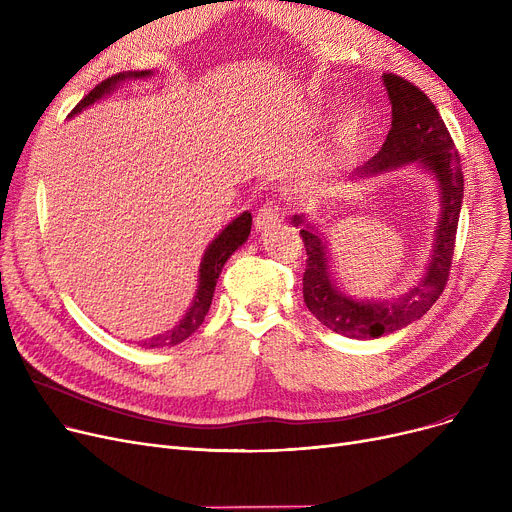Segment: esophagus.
Segmentation results:
<instances>
[{
	"label": "esophagus",
	"mask_w": 512,
	"mask_h": 512,
	"mask_svg": "<svg viewBox=\"0 0 512 512\" xmlns=\"http://www.w3.org/2000/svg\"><path fill=\"white\" fill-rule=\"evenodd\" d=\"M282 222V209L276 201H267L259 211L255 218V226L257 230H270L274 226H278Z\"/></svg>",
	"instance_id": "34e87169"
}]
</instances>
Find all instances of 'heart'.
<instances>
[{"label": "heart", "instance_id": "heart-1", "mask_svg": "<svg viewBox=\"0 0 512 512\" xmlns=\"http://www.w3.org/2000/svg\"><path fill=\"white\" fill-rule=\"evenodd\" d=\"M361 120H363V114L359 107H351L344 116H342V122H340V132H342V139H348L351 134L361 126ZM332 159H319L315 161V164L309 168V180L317 182V180H324L330 170H332Z\"/></svg>", "mask_w": 512, "mask_h": 512}]
</instances>
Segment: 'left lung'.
Returning a JSON list of instances; mask_svg holds the SVG:
<instances>
[{
	"label": "left lung",
	"instance_id": "1",
	"mask_svg": "<svg viewBox=\"0 0 512 512\" xmlns=\"http://www.w3.org/2000/svg\"><path fill=\"white\" fill-rule=\"evenodd\" d=\"M384 85L392 103V128L378 155H373L359 168L357 176H373L409 164V161L434 172L442 191V213L432 261L421 282L390 303L348 299L332 282L326 238H321L319 232L303 220V215H294L292 220L294 226H301L307 251V270L303 274V299L307 309L332 332L359 340L380 338L405 328L438 301L450 276L465 186L459 149L454 147L436 105L419 87L394 72L384 74Z\"/></svg>",
	"mask_w": 512,
	"mask_h": 512
}]
</instances>
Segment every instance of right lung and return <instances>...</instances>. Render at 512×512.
Instances as JSON below:
<instances>
[{
  "label": "right lung",
  "mask_w": 512,
  "mask_h": 512,
  "mask_svg": "<svg viewBox=\"0 0 512 512\" xmlns=\"http://www.w3.org/2000/svg\"><path fill=\"white\" fill-rule=\"evenodd\" d=\"M149 72H120L112 78H105L103 83H99L89 95H85L83 99H80L76 103L74 110L70 112V116L78 114L80 110H85L87 105H91L93 101H97L99 97H103L105 93H110L120 80L124 78H137V76H147ZM251 213L245 211L242 215H238V218L228 224L220 236L215 238L209 249L205 251V257L201 261V270H199V290L195 294V301L191 305V309L186 311L184 319L180 321V324L176 328H172L170 332L161 334L157 338H151L149 342H143V346H172V344H178L182 340H186L191 334H195L199 330V326L203 324V319L209 311V305H211V299H213V290H215V284H218V278L222 274V267L224 263L228 261V257L242 245V242L247 240L249 232H251Z\"/></svg>",
  "instance_id": "right-lung-1"
}]
</instances>
